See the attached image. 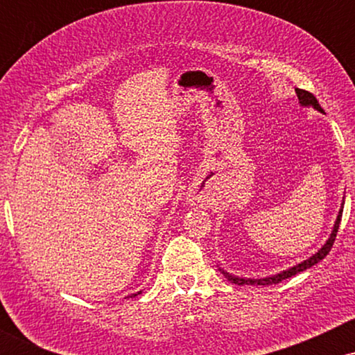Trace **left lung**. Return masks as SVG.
<instances>
[{
    "label": "left lung",
    "mask_w": 355,
    "mask_h": 355,
    "mask_svg": "<svg viewBox=\"0 0 355 355\" xmlns=\"http://www.w3.org/2000/svg\"><path fill=\"white\" fill-rule=\"evenodd\" d=\"M295 93H297V96H299V101L304 105V107H313L315 110H319V112H322L319 101H317V98L312 95L311 92H305V89H302V88H295ZM342 205H344V203H342ZM340 218H342V209H340V211H339V215H337L336 225H334V230H332V234H331V239H329L327 242H325V245L322 247L320 250L317 252L315 255H312L311 259L304 260L302 263H299V266L288 268V270H284L282 274H277V275H274V277H267V279H240V277H234V275L227 274V272H223V275H225L227 279H229L232 284H237V285H243V284H250V285H255V284H257V285H270V284H279V282H282V280L288 279V277L299 274V272L307 270V268H311L312 266H315V263H319L320 260L324 259V257L327 255L329 252H331L334 242H336L337 230H339Z\"/></svg>",
    "instance_id": "1"
}]
</instances>
